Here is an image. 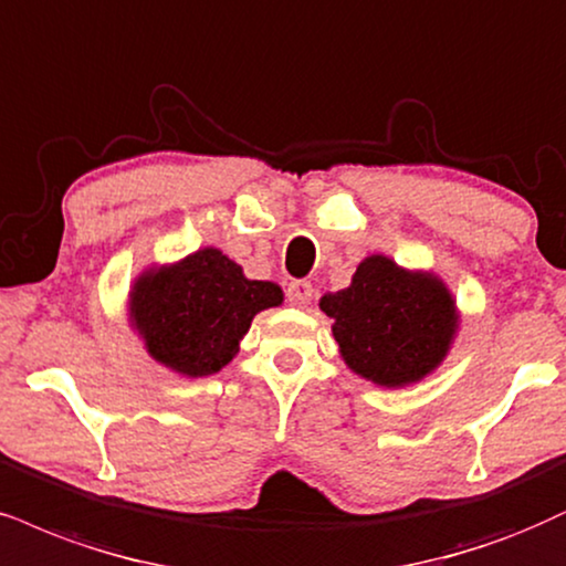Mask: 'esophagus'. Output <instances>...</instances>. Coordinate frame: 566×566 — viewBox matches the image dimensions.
Instances as JSON below:
<instances>
[{
    "label": "esophagus",
    "instance_id": "1",
    "mask_svg": "<svg viewBox=\"0 0 566 566\" xmlns=\"http://www.w3.org/2000/svg\"><path fill=\"white\" fill-rule=\"evenodd\" d=\"M285 296H289L291 306H296V310H306V306L312 304V296H315V289H312L310 281H291Z\"/></svg>",
    "mask_w": 566,
    "mask_h": 566
}]
</instances>
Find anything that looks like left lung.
I'll list each match as a JSON object with an SVG mask.
<instances>
[{
  "instance_id": "8db88e82",
  "label": "left lung",
  "mask_w": 566,
  "mask_h": 566,
  "mask_svg": "<svg viewBox=\"0 0 566 566\" xmlns=\"http://www.w3.org/2000/svg\"><path fill=\"white\" fill-rule=\"evenodd\" d=\"M333 317L340 359L382 388H403L441 367L459 331L457 298L436 272L407 270L386 254L359 262L348 289L319 298Z\"/></svg>"
}]
</instances>
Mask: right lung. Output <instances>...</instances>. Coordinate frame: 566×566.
<instances>
[{
    "label": "right lung",
    "instance_id": "right-lung-1",
    "mask_svg": "<svg viewBox=\"0 0 566 566\" xmlns=\"http://www.w3.org/2000/svg\"><path fill=\"white\" fill-rule=\"evenodd\" d=\"M277 304L281 285L249 281L241 264L207 247L146 268L128 294V319L151 359L184 378H207L239 354L254 315Z\"/></svg>",
    "mask_w": 566,
    "mask_h": 566
}]
</instances>
